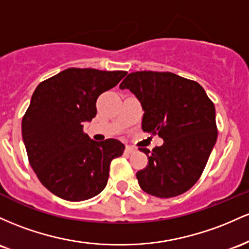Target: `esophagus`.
<instances>
[{
    "mask_svg": "<svg viewBox=\"0 0 249 249\" xmlns=\"http://www.w3.org/2000/svg\"><path fill=\"white\" fill-rule=\"evenodd\" d=\"M136 152V148L133 147V146H125V153L127 154H132V153H135Z\"/></svg>",
    "mask_w": 249,
    "mask_h": 249,
    "instance_id": "esophagus-1",
    "label": "esophagus"
}]
</instances>
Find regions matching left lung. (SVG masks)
I'll use <instances>...</instances> for the list:
<instances>
[{
    "label": "left lung",
    "mask_w": 249,
    "mask_h": 249,
    "mask_svg": "<svg viewBox=\"0 0 249 249\" xmlns=\"http://www.w3.org/2000/svg\"><path fill=\"white\" fill-rule=\"evenodd\" d=\"M144 110L142 130L163 139L150 152L148 166L136 173L139 185L153 196L168 199L199 180L217 138L214 103L195 81L169 71L130 72L120 85Z\"/></svg>",
    "instance_id": "obj_1"
}]
</instances>
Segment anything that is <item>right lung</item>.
<instances>
[{
    "label": "right lung",
    "mask_w": 249,
    "mask_h": 249,
    "mask_svg": "<svg viewBox=\"0 0 249 249\" xmlns=\"http://www.w3.org/2000/svg\"><path fill=\"white\" fill-rule=\"evenodd\" d=\"M125 75L68 68L36 87L22 119V138L38 180L61 199L76 202L100 194L111 160L124 154L122 142L94 141L83 132V124L96 115L97 97Z\"/></svg>",
    "instance_id": "right-lung-1"
}]
</instances>
